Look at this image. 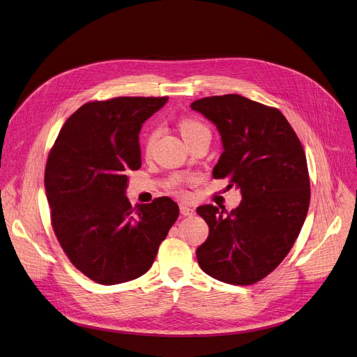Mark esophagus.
Wrapping results in <instances>:
<instances>
[{
  "mask_svg": "<svg viewBox=\"0 0 357 357\" xmlns=\"http://www.w3.org/2000/svg\"><path fill=\"white\" fill-rule=\"evenodd\" d=\"M179 211H181V215H182V216H192L193 213H195V211H193V209L189 208V206H186V205H181V206H179Z\"/></svg>",
  "mask_w": 357,
  "mask_h": 357,
  "instance_id": "1",
  "label": "esophagus"
}]
</instances>
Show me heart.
<instances>
[{"mask_svg":"<svg viewBox=\"0 0 357 357\" xmlns=\"http://www.w3.org/2000/svg\"><path fill=\"white\" fill-rule=\"evenodd\" d=\"M179 129H181V134L182 137L185 138V141L190 139L192 137H195L201 132H209V129L199 121L197 119H190V118H186V119H182L181 123H179ZM155 138H156V131H152L146 141H145V149L146 151H151L153 142H155ZM192 181V178L189 179ZM172 189L176 192V193H181V195H183L185 190H183V179H176L174 183H172Z\"/></svg>","mask_w":357,"mask_h":357,"instance_id":"heart-1","label":"heart"}]
</instances>
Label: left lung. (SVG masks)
I'll list each match as a JSON object with an SVG mask.
<instances>
[{"mask_svg":"<svg viewBox=\"0 0 357 357\" xmlns=\"http://www.w3.org/2000/svg\"><path fill=\"white\" fill-rule=\"evenodd\" d=\"M190 108L212 121L223 152L213 178H229L242 202L229 213L204 205L209 226L197 249L201 269L225 283L253 284L273 272L298 239L310 202L303 146L283 114L238 93L208 96Z\"/></svg>","mask_w":357,"mask_h":357,"instance_id":"1","label":"left lung"}]
</instances>
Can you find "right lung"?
I'll return each instance as SVG.
<instances>
[{"mask_svg":"<svg viewBox=\"0 0 357 357\" xmlns=\"http://www.w3.org/2000/svg\"><path fill=\"white\" fill-rule=\"evenodd\" d=\"M168 96L91 101L61 128L45 167L55 236L71 264L101 284L139 278L179 215L168 197L137 205L125 197L128 171L141 168L139 131Z\"/></svg>","mask_w":357,"mask_h":357,"instance_id":"right-lung-1","label":"right lung"}]
</instances>
